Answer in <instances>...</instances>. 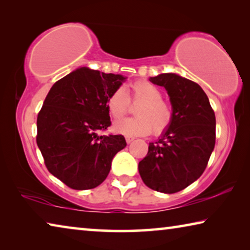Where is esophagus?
Instances as JSON below:
<instances>
[{"instance_id":"obj_1","label":"esophagus","mask_w":250,"mask_h":250,"mask_svg":"<svg viewBox=\"0 0 250 250\" xmlns=\"http://www.w3.org/2000/svg\"><path fill=\"white\" fill-rule=\"evenodd\" d=\"M125 141H126V143H131L132 141H134V138H132V137H125Z\"/></svg>"}]
</instances>
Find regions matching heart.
<instances>
[{
  "label": "heart",
  "instance_id": "heart-1",
  "mask_svg": "<svg viewBox=\"0 0 250 250\" xmlns=\"http://www.w3.org/2000/svg\"><path fill=\"white\" fill-rule=\"evenodd\" d=\"M130 104H138L134 108L137 117L116 122L113 125L116 132L146 135L153 131V134L161 135L171 126L174 118L172 104L163 99L159 88L147 80H135L125 92L122 89L115 90L108 97L105 105L110 117L119 120L129 112Z\"/></svg>",
  "mask_w": 250,
  "mask_h": 250
}]
</instances>
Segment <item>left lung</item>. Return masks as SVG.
Instances as JSON below:
<instances>
[{
	"instance_id": "left-lung-1",
	"label": "left lung",
	"mask_w": 250,
	"mask_h": 250,
	"mask_svg": "<svg viewBox=\"0 0 250 250\" xmlns=\"http://www.w3.org/2000/svg\"><path fill=\"white\" fill-rule=\"evenodd\" d=\"M150 82L167 89L174 111L170 128L151 142L139 173L147 188L180 192L205 171L216 140V119L204 90L176 74H161Z\"/></svg>"
}]
</instances>
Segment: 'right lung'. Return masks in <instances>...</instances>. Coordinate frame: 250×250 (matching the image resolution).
<instances>
[{"mask_svg": "<svg viewBox=\"0 0 250 250\" xmlns=\"http://www.w3.org/2000/svg\"><path fill=\"white\" fill-rule=\"evenodd\" d=\"M125 79L83 67L55 83L46 96L36 143L47 170L68 188H97L125 147L124 135H98L111 125L105 103Z\"/></svg>", "mask_w": 250, "mask_h": 250, "instance_id": "right-lung-1", "label": "right lung"}]
</instances>
